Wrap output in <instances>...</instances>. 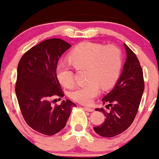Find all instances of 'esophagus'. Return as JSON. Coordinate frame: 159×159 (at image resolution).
<instances>
[{"instance_id":"1","label":"esophagus","mask_w":159,"mask_h":159,"mask_svg":"<svg viewBox=\"0 0 159 159\" xmlns=\"http://www.w3.org/2000/svg\"><path fill=\"white\" fill-rule=\"evenodd\" d=\"M84 109H85V111H88V112H93V111H94V110L93 109V108H90V107H84Z\"/></svg>"}]
</instances>
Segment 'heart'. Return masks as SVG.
Wrapping results in <instances>:
<instances>
[{
    "label": "heart",
    "mask_w": 159,
    "mask_h": 159,
    "mask_svg": "<svg viewBox=\"0 0 159 159\" xmlns=\"http://www.w3.org/2000/svg\"><path fill=\"white\" fill-rule=\"evenodd\" d=\"M69 61L76 70L86 69L87 83L75 88L70 97L82 104H89L100 93V86L103 89L111 87L116 83L122 66V53L114 45H106L86 42L75 47L69 55ZM56 77L63 86L73 85V72L66 63L58 64Z\"/></svg>",
    "instance_id": "heart-1"
}]
</instances>
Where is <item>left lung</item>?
Masks as SVG:
<instances>
[{
    "label": "left lung",
    "instance_id": "obj_1",
    "mask_svg": "<svg viewBox=\"0 0 159 159\" xmlns=\"http://www.w3.org/2000/svg\"><path fill=\"white\" fill-rule=\"evenodd\" d=\"M126 60L120 77L112 90L103 99V103H109L110 112L103 108H96L95 111L103 112L104 122L94 127L95 132L105 138L117 136L128 129L132 124L138 112L141 97L144 89L143 71L134 53L126 45Z\"/></svg>",
    "mask_w": 159,
    "mask_h": 159
}]
</instances>
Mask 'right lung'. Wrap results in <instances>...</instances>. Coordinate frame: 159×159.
I'll return each instance as SVG.
<instances>
[{"mask_svg": "<svg viewBox=\"0 0 159 159\" xmlns=\"http://www.w3.org/2000/svg\"><path fill=\"white\" fill-rule=\"evenodd\" d=\"M71 45L60 39L43 41L20 59L15 86L21 114L28 126L45 135L59 132L66 125L76 104L70 100L52 107V97H63L56 77L59 58Z\"/></svg>", "mask_w": 159, "mask_h": 159, "instance_id": "right-lung-1", "label": "right lung"}]
</instances>
